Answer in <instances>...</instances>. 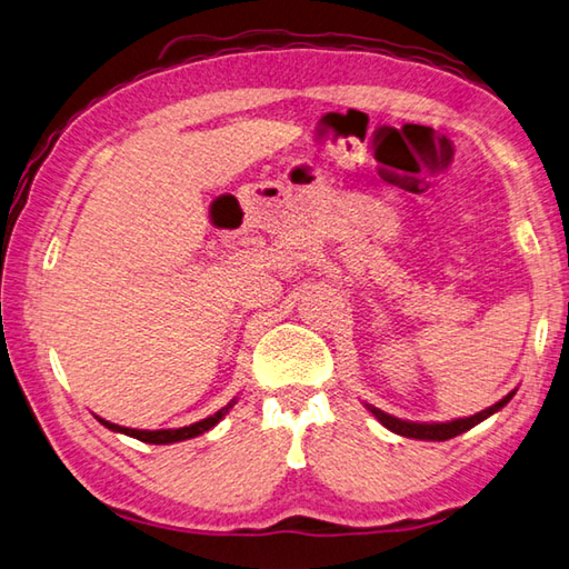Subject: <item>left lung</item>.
<instances>
[{
    "instance_id": "left-lung-1",
    "label": "left lung",
    "mask_w": 569,
    "mask_h": 569,
    "mask_svg": "<svg viewBox=\"0 0 569 569\" xmlns=\"http://www.w3.org/2000/svg\"><path fill=\"white\" fill-rule=\"evenodd\" d=\"M512 396H516V391L512 393H508L506 399H500L498 403H492L490 409H486V411H480V413H473V416H468V418H456V421H448V423H413V421H401V418H396V416H389V413H383V411H379V409H373V406H369L367 403V409L379 418V421L389 428V431H393V433H399V436H406V438H421V441H448V438H453V436H460V433H466V431H470V428L473 426H478L480 421H486L488 416H492L496 411H500L502 406H506Z\"/></svg>"
}]
</instances>
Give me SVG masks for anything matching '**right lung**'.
Here are the masks:
<instances>
[{"label": "right lung", "instance_id": "1", "mask_svg": "<svg viewBox=\"0 0 569 569\" xmlns=\"http://www.w3.org/2000/svg\"><path fill=\"white\" fill-rule=\"evenodd\" d=\"M234 406V401H230L228 406H222V409L218 413H212L208 418H202V421L198 423H190V426H183V428H166V431H138V428H126V426H118V423H109L103 421V418H99V423H103L106 428H111V431L116 433H126L131 438H138V441L143 443H156V446H166V443H178V441H188V438H196L200 433L210 431L212 426L220 423V418H224V413H228Z\"/></svg>", "mask_w": 569, "mask_h": 569}]
</instances>
